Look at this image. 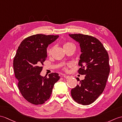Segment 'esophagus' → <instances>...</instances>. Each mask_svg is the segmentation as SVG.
Here are the masks:
<instances>
[{
	"label": "esophagus",
	"instance_id": "obj_1",
	"mask_svg": "<svg viewBox=\"0 0 122 122\" xmlns=\"http://www.w3.org/2000/svg\"><path fill=\"white\" fill-rule=\"evenodd\" d=\"M62 77H63L64 78H66V79H68V78H70V76H66V75H62Z\"/></svg>",
	"mask_w": 122,
	"mask_h": 122
}]
</instances>
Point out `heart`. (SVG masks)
<instances>
[{"label":"heart","mask_w":122,"mask_h":122,"mask_svg":"<svg viewBox=\"0 0 122 122\" xmlns=\"http://www.w3.org/2000/svg\"><path fill=\"white\" fill-rule=\"evenodd\" d=\"M73 45L72 43H71V42H65V43L63 44V48H65L66 47H67L69 46H70L71 45Z\"/></svg>","instance_id":"heart-1"}]
</instances>
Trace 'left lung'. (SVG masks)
I'll return each instance as SVG.
<instances>
[{
    "label": "left lung",
    "mask_w": 122,
    "mask_h": 122,
    "mask_svg": "<svg viewBox=\"0 0 122 122\" xmlns=\"http://www.w3.org/2000/svg\"><path fill=\"white\" fill-rule=\"evenodd\" d=\"M69 36L80 44L81 53L78 66L81 67L78 72L85 75L84 80L72 89L71 96L78 103L89 105L105 88L110 71L109 55L102 44L94 37L81 34Z\"/></svg>",
    "instance_id": "left-lung-1"
}]
</instances>
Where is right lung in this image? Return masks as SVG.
Listing matches in <instances>:
<instances>
[{
    "mask_svg": "<svg viewBox=\"0 0 122 122\" xmlns=\"http://www.w3.org/2000/svg\"><path fill=\"white\" fill-rule=\"evenodd\" d=\"M58 35L36 34L24 39L16 51L13 69L22 96L35 105L42 104L50 97L55 84L60 76L52 73L41 76L42 65L47 57V48Z\"/></svg>",
    "mask_w": 122,
    "mask_h": 122,
    "instance_id": "1",
    "label": "right lung"
}]
</instances>
